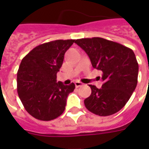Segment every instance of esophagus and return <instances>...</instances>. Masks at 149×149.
<instances>
[{
    "mask_svg": "<svg viewBox=\"0 0 149 149\" xmlns=\"http://www.w3.org/2000/svg\"><path fill=\"white\" fill-rule=\"evenodd\" d=\"M75 86H77V87H79V86H83V84H82L81 82L76 81V82H75Z\"/></svg>",
    "mask_w": 149,
    "mask_h": 149,
    "instance_id": "esophagus-1",
    "label": "esophagus"
}]
</instances>
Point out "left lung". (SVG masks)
<instances>
[{
  "label": "left lung",
  "instance_id": "obj_1",
  "mask_svg": "<svg viewBox=\"0 0 149 149\" xmlns=\"http://www.w3.org/2000/svg\"><path fill=\"white\" fill-rule=\"evenodd\" d=\"M75 43L86 52L93 67L103 72L102 87L90 85L91 94L84 100L85 107L99 116L117 113L127 104L138 84L139 64L134 52L98 37L77 39Z\"/></svg>",
  "mask_w": 149,
  "mask_h": 149
}]
</instances>
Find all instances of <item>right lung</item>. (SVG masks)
Wrapping results in <instances>:
<instances>
[{
    "instance_id": "obj_1",
    "label": "right lung",
    "mask_w": 149,
    "mask_h": 149,
    "mask_svg": "<svg viewBox=\"0 0 149 149\" xmlns=\"http://www.w3.org/2000/svg\"><path fill=\"white\" fill-rule=\"evenodd\" d=\"M73 39L56 40L34 48L22 58L17 73V93L27 112L36 119L51 120L63 113L73 83L56 82L64 55Z\"/></svg>"
}]
</instances>
